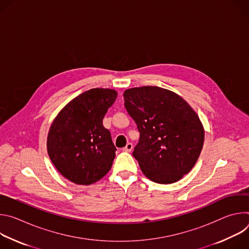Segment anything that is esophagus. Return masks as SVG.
Masks as SVG:
<instances>
[{"instance_id":"34e87169","label":"esophagus","mask_w":249,"mask_h":249,"mask_svg":"<svg viewBox=\"0 0 249 249\" xmlns=\"http://www.w3.org/2000/svg\"><path fill=\"white\" fill-rule=\"evenodd\" d=\"M132 149H133V144H132V143H128V144L126 145V147L123 148V151L129 153V152L132 151Z\"/></svg>"}]
</instances>
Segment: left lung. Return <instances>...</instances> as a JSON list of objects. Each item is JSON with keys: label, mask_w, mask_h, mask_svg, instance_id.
Masks as SVG:
<instances>
[{"label": "left lung", "mask_w": 249, "mask_h": 249, "mask_svg": "<svg viewBox=\"0 0 249 249\" xmlns=\"http://www.w3.org/2000/svg\"><path fill=\"white\" fill-rule=\"evenodd\" d=\"M128 114L140 132L133 157L154 182L178 181L195 165L204 144L203 125L178 94L159 87L126 89Z\"/></svg>", "instance_id": "1"}]
</instances>
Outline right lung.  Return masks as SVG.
I'll return each instance as SVG.
<instances>
[{"label":"right lung","mask_w":249,"mask_h":249,"mask_svg":"<svg viewBox=\"0 0 249 249\" xmlns=\"http://www.w3.org/2000/svg\"><path fill=\"white\" fill-rule=\"evenodd\" d=\"M109 89H92L70 101L53 121L47 138L51 161L67 179L92 184L109 171L116 148L102 120L116 100Z\"/></svg>","instance_id":"right-lung-1"}]
</instances>
